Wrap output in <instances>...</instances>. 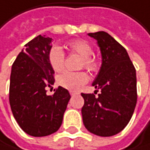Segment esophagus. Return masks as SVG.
Returning <instances> with one entry per match:
<instances>
[{
  "label": "esophagus",
  "instance_id": "obj_1",
  "mask_svg": "<svg viewBox=\"0 0 150 150\" xmlns=\"http://www.w3.org/2000/svg\"><path fill=\"white\" fill-rule=\"evenodd\" d=\"M69 93H70L71 96H74V95H76V94H79V93H78V91H69Z\"/></svg>",
  "mask_w": 150,
  "mask_h": 150
}]
</instances>
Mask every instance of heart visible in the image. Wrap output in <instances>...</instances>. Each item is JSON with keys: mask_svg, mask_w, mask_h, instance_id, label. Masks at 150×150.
<instances>
[{"mask_svg": "<svg viewBox=\"0 0 150 150\" xmlns=\"http://www.w3.org/2000/svg\"><path fill=\"white\" fill-rule=\"evenodd\" d=\"M68 46L72 52L82 57V66L91 71H94L97 69L98 63L93 56V47L86 40H72L69 43ZM64 61H65V54L61 47L55 45L49 49L48 62L54 71L56 72L62 71L64 69ZM88 81L89 76L84 71L80 72L65 71L57 78V82L59 86L71 91L81 89L84 84L88 82Z\"/></svg>", "mask_w": 150, "mask_h": 150, "instance_id": "obj_1", "label": "heart"}]
</instances>
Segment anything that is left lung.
Wrapping results in <instances>:
<instances>
[{"label":"left lung","mask_w":150,"mask_h":150,"mask_svg":"<svg viewBox=\"0 0 150 150\" xmlns=\"http://www.w3.org/2000/svg\"><path fill=\"white\" fill-rule=\"evenodd\" d=\"M89 36L97 41L102 66L93 86L100 90L81 93L84 105L82 121L86 129L96 136L112 137L129 123L137 104L136 69L125 48L108 33L99 31Z\"/></svg>","instance_id":"8db88e82"}]
</instances>
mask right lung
Wrapping results in <instances>:
<instances>
[{
    "label": "right lung",
    "mask_w": 150,
    "mask_h": 150,
    "mask_svg": "<svg viewBox=\"0 0 150 150\" xmlns=\"http://www.w3.org/2000/svg\"><path fill=\"white\" fill-rule=\"evenodd\" d=\"M52 38L35 37L25 46L12 66L9 101L19 127L32 137H46L60 127L70 99L69 91L59 86L53 95L47 88L55 82L48 62Z\"/></svg>",
    "instance_id": "add662e5"
}]
</instances>
